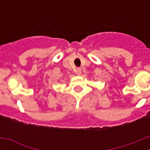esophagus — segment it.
Segmentation results:
<instances>
[{
    "mask_svg": "<svg viewBox=\"0 0 150 150\" xmlns=\"http://www.w3.org/2000/svg\"><path fill=\"white\" fill-rule=\"evenodd\" d=\"M76 74H77V75H80V74H81V73H82L81 68H80V67H77V68H76Z\"/></svg>",
    "mask_w": 150,
    "mask_h": 150,
    "instance_id": "obj_1",
    "label": "esophagus"
}]
</instances>
